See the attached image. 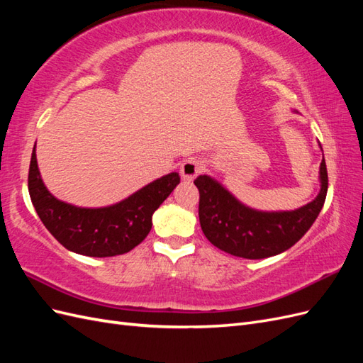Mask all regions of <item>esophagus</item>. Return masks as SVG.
Here are the masks:
<instances>
[{"label":"esophagus","mask_w":363,"mask_h":363,"mask_svg":"<svg viewBox=\"0 0 363 363\" xmlns=\"http://www.w3.org/2000/svg\"><path fill=\"white\" fill-rule=\"evenodd\" d=\"M203 171V162L199 159H189L180 167V174L184 180H194Z\"/></svg>","instance_id":"esophagus-1"}]
</instances>
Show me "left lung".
Returning <instances> with one entry per match:
<instances>
[{
	"label": "left lung",
	"instance_id": "1",
	"mask_svg": "<svg viewBox=\"0 0 363 363\" xmlns=\"http://www.w3.org/2000/svg\"><path fill=\"white\" fill-rule=\"evenodd\" d=\"M321 189L316 199L289 212H260L247 207L208 175L195 179L200 191V224L204 236L228 255L265 259L280 255L304 236L325 201L328 177L325 160L320 167Z\"/></svg>",
	"mask_w": 363,
	"mask_h": 363
}]
</instances>
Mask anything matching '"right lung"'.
<instances>
[{
  "label": "right lung",
  "instance_id": "right-lung-1",
  "mask_svg": "<svg viewBox=\"0 0 363 363\" xmlns=\"http://www.w3.org/2000/svg\"><path fill=\"white\" fill-rule=\"evenodd\" d=\"M179 183V172H171L116 204L87 208L60 201L47 189L35 148L28 169L30 199L43 225L65 248L89 257L124 255L139 245L150 233L152 213Z\"/></svg>",
  "mask_w": 363,
  "mask_h": 363
}]
</instances>
